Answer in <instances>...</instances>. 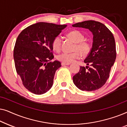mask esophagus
Listing matches in <instances>:
<instances>
[{"instance_id": "obj_1", "label": "esophagus", "mask_w": 127, "mask_h": 127, "mask_svg": "<svg viewBox=\"0 0 127 127\" xmlns=\"http://www.w3.org/2000/svg\"><path fill=\"white\" fill-rule=\"evenodd\" d=\"M70 63H65V62H62L61 65L62 66H65V65H70Z\"/></svg>"}]
</instances>
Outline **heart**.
<instances>
[{
  "label": "heart",
  "instance_id": "obj_1",
  "mask_svg": "<svg viewBox=\"0 0 127 127\" xmlns=\"http://www.w3.org/2000/svg\"><path fill=\"white\" fill-rule=\"evenodd\" d=\"M67 37L72 39L76 46L74 50L75 51L72 53H62L57 55V59L65 63H71L76 60L80 58L82 56L85 57L88 55L91 49V44L87 41H84V36L79 31L74 30L69 32L67 34ZM52 47L56 51H60L61 48L62 39L60 36H56L52 41Z\"/></svg>",
  "mask_w": 127,
  "mask_h": 127
}]
</instances>
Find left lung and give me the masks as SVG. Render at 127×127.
<instances>
[{
  "mask_svg": "<svg viewBox=\"0 0 127 127\" xmlns=\"http://www.w3.org/2000/svg\"><path fill=\"white\" fill-rule=\"evenodd\" d=\"M72 27L87 29L93 35L91 51L84 61L87 65L91 67L86 66V68L80 66L79 72L73 77V81L82 91H95L102 87L106 82L111 67L115 62L116 50L114 37L104 24L95 21L78 22L72 25Z\"/></svg>",
  "mask_w": 127,
  "mask_h": 127,
  "instance_id": "left-lung-1",
  "label": "left lung"
}]
</instances>
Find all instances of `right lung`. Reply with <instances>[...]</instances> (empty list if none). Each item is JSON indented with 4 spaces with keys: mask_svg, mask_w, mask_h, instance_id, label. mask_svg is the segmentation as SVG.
I'll list each match as a JSON object with an SVG mask.
<instances>
[{
    "mask_svg": "<svg viewBox=\"0 0 127 127\" xmlns=\"http://www.w3.org/2000/svg\"><path fill=\"white\" fill-rule=\"evenodd\" d=\"M67 25L37 22L19 34L14 49L17 73L28 90L36 95L46 93L52 87L55 72L61 66L54 58L52 41Z\"/></svg>",
    "mask_w": 127,
    "mask_h": 127,
    "instance_id": "obj_1",
    "label": "right lung"
}]
</instances>
